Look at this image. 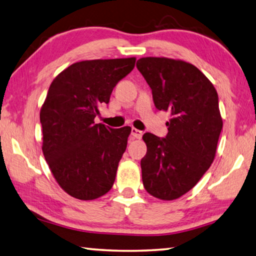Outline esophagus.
<instances>
[{"mask_svg":"<svg viewBox=\"0 0 256 256\" xmlns=\"http://www.w3.org/2000/svg\"><path fill=\"white\" fill-rule=\"evenodd\" d=\"M132 136L134 138H137V140H140L142 137V130H138L136 128H132Z\"/></svg>","mask_w":256,"mask_h":256,"instance_id":"obj_1","label":"esophagus"}]
</instances>
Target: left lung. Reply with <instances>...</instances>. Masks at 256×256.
Segmentation results:
<instances>
[{
    "label": "left lung",
    "mask_w": 256,
    "mask_h": 256,
    "mask_svg": "<svg viewBox=\"0 0 256 256\" xmlns=\"http://www.w3.org/2000/svg\"><path fill=\"white\" fill-rule=\"evenodd\" d=\"M137 68L152 88L156 109L170 111L168 135L146 132L147 153L140 160L142 184L162 200L180 198L210 168L222 120L218 94L196 66L164 57H145Z\"/></svg>",
    "instance_id": "left-lung-1"
}]
</instances>
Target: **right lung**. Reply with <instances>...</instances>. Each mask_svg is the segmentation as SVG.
<instances>
[{
    "label": "right lung",
    "instance_id": "obj_1",
    "mask_svg": "<svg viewBox=\"0 0 256 256\" xmlns=\"http://www.w3.org/2000/svg\"><path fill=\"white\" fill-rule=\"evenodd\" d=\"M135 62L132 57L75 62L49 86L40 110L44 156L58 184L76 199H96L114 186L132 128L114 129L94 124V118Z\"/></svg>",
    "mask_w": 256,
    "mask_h": 256
}]
</instances>
